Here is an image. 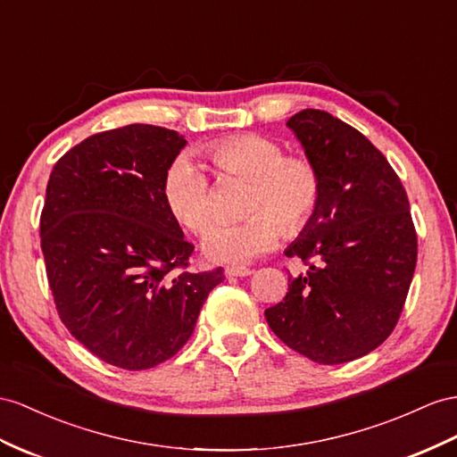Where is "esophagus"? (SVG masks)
I'll return each mask as SVG.
<instances>
[{
  "label": "esophagus",
  "mask_w": 457,
  "mask_h": 457,
  "mask_svg": "<svg viewBox=\"0 0 457 457\" xmlns=\"http://www.w3.org/2000/svg\"><path fill=\"white\" fill-rule=\"evenodd\" d=\"M251 274H253L251 268H245V266H228L226 268L228 278H245V276H251Z\"/></svg>",
  "instance_id": "obj_1"
}]
</instances>
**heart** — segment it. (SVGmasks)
<instances>
[{
    "label": "heart",
    "instance_id": "heart-1",
    "mask_svg": "<svg viewBox=\"0 0 457 457\" xmlns=\"http://www.w3.org/2000/svg\"><path fill=\"white\" fill-rule=\"evenodd\" d=\"M216 168L253 181L247 212L241 224H220L206 233V259L224 264L251 262L286 236L303 231L320 204L322 175L307 156H286L284 146L262 135H237L206 148ZM163 203L170 214L191 233H204L214 218V195L204 170L181 156L163 179ZM283 226L279 227L278 224Z\"/></svg>",
    "mask_w": 457,
    "mask_h": 457
}]
</instances>
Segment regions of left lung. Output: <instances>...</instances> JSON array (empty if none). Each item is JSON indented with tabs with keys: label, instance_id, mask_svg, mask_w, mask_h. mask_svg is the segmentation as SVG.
I'll return each instance as SVG.
<instances>
[{
	"label": "left lung",
	"instance_id": "left-lung-1",
	"mask_svg": "<svg viewBox=\"0 0 457 457\" xmlns=\"http://www.w3.org/2000/svg\"><path fill=\"white\" fill-rule=\"evenodd\" d=\"M287 127L322 175L312 220L286 249L309 264L266 309L272 332L320 365L377 349L394 330L417 264V233L403 185L357 129L322 110Z\"/></svg>",
	"mask_w": 457,
	"mask_h": 457
}]
</instances>
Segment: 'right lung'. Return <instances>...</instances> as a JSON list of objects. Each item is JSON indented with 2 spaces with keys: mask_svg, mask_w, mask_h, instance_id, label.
Masks as SVG:
<instances>
[{
  "mask_svg": "<svg viewBox=\"0 0 457 457\" xmlns=\"http://www.w3.org/2000/svg\"><path fill=\"white\" fill-rule=\"evenodd\" d=\"M187 145L133 123L85 138L57 160L40 241L62 322L90 353L145 370L189 340L224 270L187 272L193 245L163 203V179Z\"/></svg>",
  "mask_w": 457,
  "mask_h": 457,
  "instance_id": "add662e5",
  "label": "right lung"
}]
</instances>
